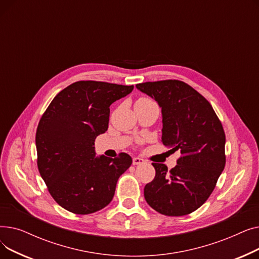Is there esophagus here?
Segmentation results:
<instances>
[{"label": "esophagus", "instance_id": "34e87169", "mask_svg": "<svg viewBox=\"0 0 259 259\" xmlns=\"http://www.w3.org/2000/svg\"><path fill=\"white\" fill-rule=\"evenodd\" d=\"M145 160L141 157H133V165H141V164H144Z\"/></svg>", "mask_w": 259, "mask_h": 259}]
</instances>
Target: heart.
<instances>
[{
    "label": "heart",
    "instance_id": "b5f03b06",
    "mask_svg": "<svg viewBox=\"0 0 259 259\" xmlns=\"http://www.w3.org/2000/svg\"><path fill=\"white\" fill-rule=\"evenodd\" d=\"M150 100H148V99H145V98H142V99H139L138 101H137V103H146V102H149Z\"/></svg>",
    "mask_w": 259,
    "mask_h": 259
}]
</instances>
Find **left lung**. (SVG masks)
<instances>
[{"label": "left lung", "mask_w": 259, "mask_h": 259, "mask_svg": "<svg viewBox=\"0 0 259 259\" xmlns=\"http://www.w3.org/2000/svg\"><path fill=\"white\" fill-rule=\"evenodd\" d=\"M137 88L161 108L162 144L182 154L170 171L153 162L155 178L145 186V199L167 216L192 213L209 198L226 165L222 122L211 104L182 80L146 81Z\"/></svg>", "instance_id": "8db88e82"}]
</instances>
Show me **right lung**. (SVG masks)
<instances>
[{
    "label": "right lung",
    "instance_id": "obj_1",
    "mask_svg": "<svg viewBox=\"0 0 259 259\" xmlns=\"http://www.w3.org/2000/svg\"><path fill=\"white\" fill-rule=\"evenodd\" d=\"M132 86L79 80L63 89L40 117L35 134L37 168L61 207L75 214L105 208L119 176L132 164L127 153L95 156L94 141L108 129L110 105Z\"/></svg>",
    "mask_w": 259,
    "mask_h": 259
}]
</instances>
